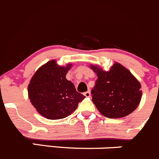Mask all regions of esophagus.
<instances>
[{"label": "esophagus", "instance_id": "esophagus-1", "mask_svg": "<svg viewBox=\"0 0 159 159\" xmlns=\"http://www.w3.org/2000/svg\"><path fill=\"white\" fill-rule=\"evenodd\" d=\"M83 94H84L85 97H90V92H89V91H86V92H85Z\"/></svg>", "mask_w": 159, "mask_h": 159}]
</instances>
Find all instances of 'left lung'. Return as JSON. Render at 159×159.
Segmentation results:
<instances>
[{
    "label": "left lung",
    "mask_w": 159,
    "mask_h": 159,
    "mask_svg": "<svg viewBox=\"0 0 159 159\" xmlns=\"http://www.w3.org/2000/svg\"><path fill=\"white\" fill-rule=\"evenodd\" d=\"M90 68L98 77L91 93L93 103L100 114L108 118H120L138 107L142 94L141 83L128 69L118 62L109 71L98 66L92 65Z\"/></svg>",
    "instance_id": "1"
}]
</instances>
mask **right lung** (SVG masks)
Instances as JSON below:
<instances>
[{"mask_svg": "<svg viewBox=\"0 0 159 159\" xmlns=\"http://www.w3.org/2000/svg\"><path fill=\"white\" fill-rule=\"evenodd\" d=\"M72 64L60 66L48 61L32 76L28 86V98L36 111L49 120L65 118L73 114L85 96L66 78Z\"/></svg>", "mask_w": 159, "mask_h": 159, "instance_id": "1", "label": "right lung"}]
</instances>
